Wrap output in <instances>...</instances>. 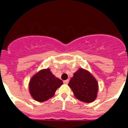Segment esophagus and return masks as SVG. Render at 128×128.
I'll return each instance as SVG.
<instances>
[{
    "instance_id": "esophagus-1",
    "label": "esophagus",
    "mask_w": 128,
    "mask_h": 128,
    "mask_svg": "<svg viewBox=\"0 0 128 128\" xmlns=\"http://www.w3.org/2000/svg\"><path fill=\"white\" fill-rule=\"evenodd\" d=\"M68 82H69V80H64V83L66 84H68Z\"/></svg>"
}]
</instances>
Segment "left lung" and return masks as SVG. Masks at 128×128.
Instances as JSON below:
<instances>
[{"label": "left lung", "mask_w": 128, "mask_h": 128, "mask_svg": "<svg viewBox=\"0 0 128 128\" xmlns=\"http://www.w3.org/2000/svg\"><path fill=\"white\" fill-rule=\"evenodd\" d=\"M74 96L80 101L91 103L96 99L98 83L92 74L88 70L79 68L74 74L68 83Z\"/></svg>", "instance_id": "8db88e82"}]
</instances>
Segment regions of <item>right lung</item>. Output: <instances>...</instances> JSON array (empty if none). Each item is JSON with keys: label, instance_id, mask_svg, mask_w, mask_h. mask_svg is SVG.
<instances>
[{"label": "right lung", "instance_id": "add662e5", "mask_svg": "<svg viewBox=\"0 0 128 128\" xmlns=\"http://www.w3.org/2000/svg\"><path fill=\"white\" fill-rule=\"evenodd\" d=\"M62 84L63 82L50 72V68L43 69L31 78L29 92L33 99L42 102L53 97L56 90Z\"/></svg>", "mask_w": 128, "mask_h": 128}]
</instances>
